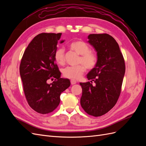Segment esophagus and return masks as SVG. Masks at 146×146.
I'll return each mask as SVG.
<instances>
[{"label":"esophagus","mask_w":146,"mask_h":146,"mask_svg":"<svg viewBox=\"0 0 146 146\" xmlns=\"http://www.w3.org/2000/svg\"><path fill=\"white\" fill-rule=\"evenodd\" d=\"M70 83H71V85H75V84L77 83V81L76 80H74V79H72V80H70Z\"/></svg>","instance_id":"1"}]
</instances>
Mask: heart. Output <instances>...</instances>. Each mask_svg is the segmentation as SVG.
<instances>
[{
    "instance_id": "obj_1",
    "label": "heart",
    "mask_w": 146,
    "mask_h": 146,
    "mask_svg": "<svg viewBox=\"0 0 146 146\" xmlns=\"http://www.w3.org/2000/svg\"><path fill=\"white\" fill-rule=\"evenodd\" d=\"M69 47L77 54L80 55L76 66H69L63 69V76L72 79H77L85 72L86 68L92 69L96 67L98 63V56L94 52L90 50V47L86 42L80 40L74 41L69 44ZM54 59L59 65L64 63V50L63 48H58L54 54Z\"/></svg>"
}]
</instances>
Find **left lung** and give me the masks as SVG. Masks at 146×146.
I'll return each mask as SVG.
<instances>
[{
	"label": "left lung",
	"mask_w": 146,
	"mask_h": 146,
	"mask_svg": "<svg viewBox=\"0 0 146 146\" xmlns=\"http://www.w3.org/2000/svg\"><path fill=\"white\" fill-rule=\"evenodd\" d=\"M88 38L97 52L98 61L87 75L91 81L80 83V104L86 113L98 117L108 112L117 102L125 71V61L117 42L110 35L90 34Z\"/></svg>",
	"instance_id": "left-lung-1"
}]
</instances>
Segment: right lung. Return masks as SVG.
I'll return each mask as SVG.
<instances>
[{"label": "right lung", "instance_id": "right-lung-1", "mask_svg": "<svg viewBox=\"0 0 146 146\" xmlns=\"http://www.w3.org/2000/svg\"><path fill=\"white\" fill-rule=\"evenodd\" d=\"M61 36V33L38 35L26 48L21 61L19 71L26 99L31 108L42 114L56 108L61 93L70 85L69 79L60 77L54 59ZM54 78L52 84L47 83Z\"/></svg>", "mask_w": 146, "mask_h": 146}]
</instances>
